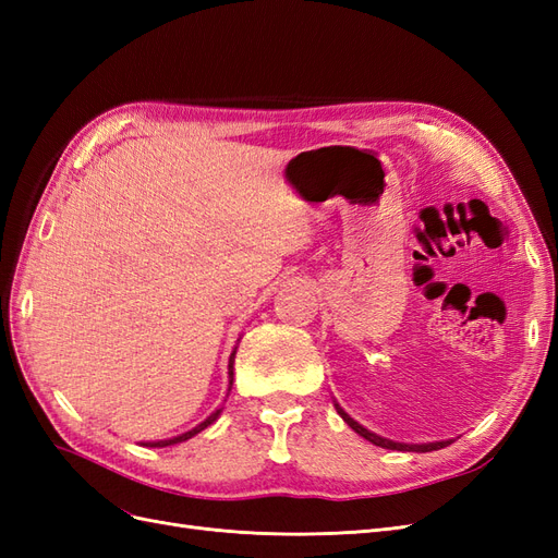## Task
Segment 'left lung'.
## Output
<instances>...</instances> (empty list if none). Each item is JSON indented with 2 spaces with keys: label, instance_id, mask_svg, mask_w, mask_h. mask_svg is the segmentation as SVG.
<instances>
[{
  "label": "left lung",
  "instance_id": "8db88e82",
  "mask_svg": "<svg viewBox=\"0 0 558 558\" xmlns=\"http://www.w3.org/2000/svg\"><path fill=\"white\" fill-rule=\"evenodd\" d=\"M335 410H337V414H340L347 424L356 430L361 437H365L367 442H373V445H377V447H384V449H396V451H418V453H424V451H435V449H442V447H447V445H451L449 440H445V442H428V445H404V442H393V440H386V437H381V435H377V433H373V430H367V428H363L359 421H353L340 404L335 402Z\"/></svg>",
  "mask_w": 558,
  "mask_h": 558
}]
</instances>
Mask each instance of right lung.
<instances>
[{"instance_id":"obj_1","label":"right lung","mask_w":558,"mask_h":558,"mask_svg":"<svg viewBox=\"0 0 558 558\" xmlns=\"http://www.w3.org/2000/svg\"><path fill=\"white\" fill-rule=\"evenodd\" d=\"M234 353H238V349H234L232 353H230V363H228V375H230V386H232V363H234ZM218 414H221V410H216L211 416H207L205 421H202L199 426H195L193 430H189V433H181V435H177V437H170V440H158V442H144V447H170V445H179V442H185V440H191L193 435H197L199 430H205L207 426H211L214 421L218 418Z\"/></svg>"}]
</instances>
